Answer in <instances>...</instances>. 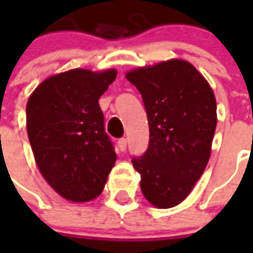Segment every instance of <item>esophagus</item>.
Here are the masks:
<instances>
[{"label": "esophagus", "instance_id": "obj_1", "mask_svg": "<svg viewBox=\"0 0 253 253\" xmlns=\"http://www.w3.org/2000/svg\"><path fill=\"white\" fill-rule=\"evenodd\" d=\"M126 147H127V139L126 138L119 139V140H118V148H119V150L123 152V151L126 150Z\"/></svg>", "mask_w": 253, "mask_h": 253}]
</instances>
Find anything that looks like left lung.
<instances>
[{
    "label": "left lung",
    "instance_id": "obj_1",
    "mask_svg": "<svg viewBox=\"0 0 253 253\" xmlns=\"http://www.w3.org/2000/svg\"><path fill=\"white\" fill-rule=\"evenodd\" d=\"M126 79L142 94L150 143L132 166L140 189L159 209L181 204L208 166L216 127V102L209 83L180 59L134 69Z\"/></svg>",
    "mask_w": 253,
    "mask_h": 253
}]
</instances>
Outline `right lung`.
I'll return each mask as SVG.
<instances>
[{"instance_id":"1","label":"right lung","mask_w":253,"mask_h":253,"mask_svg":"<svg viewBox=\"0 0 253 253\" xmlns=\"http://www.w3.org/2000/svg\"><path fill=\"white\" fill-rule=\"evenodd\" d=\"M117 71L71 69L48 77L27 101V135L45 181L65 200L101 194L117 154L105 132L99 97Z\"/></svg>"}]
</instances>
